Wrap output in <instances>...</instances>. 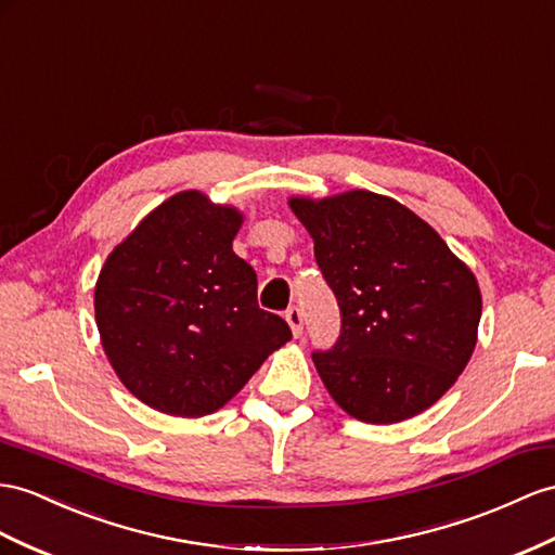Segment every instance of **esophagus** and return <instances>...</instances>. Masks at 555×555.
Segmentation results:
<instances>
[{
    "label": "esophagus",
    "instance_id": "34e87169",
    "mask_svg": "<svg viewBox=\"0 0 555 555\" xmlns=\"http://www.w3.org/2000/svg\"><path fill=\"white\" fill-rule=\"evenodd\" d=\"M286 321H288V325H291V331H293V335L295 337H300L302 335V311H300V307H288L286 309Z\"/></svg>",
    "mask_w": 555,
    "mask_h": 555
}]
</instances>
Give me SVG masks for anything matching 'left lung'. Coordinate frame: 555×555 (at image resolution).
Segmentation results:
<instances>
[{"label":"left lung","instance_id":"1","mask_svg":"<svg viewBox=\"0 0 555 555\" xmlns=\"http://www.w3.org/2000/svg\"><path fill=\"white\" fill-rule=\"evenodd\" d=\"M291 208L314 238L339 335L311 359L337 405L371 424L420 415L476 347L480 291L429 224L393 198L347 192Z\"/></svg>","mask_w":555,"mask_h":555}]
</instances>
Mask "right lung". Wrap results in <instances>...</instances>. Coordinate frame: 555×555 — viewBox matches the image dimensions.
I'll list each match as a JSON object with an SVG mask.
<instances>
[{
	"mask_svg": "<svg viewBox=\"0 0 555 555\" xmlns=\"http://www.w3.org/2000/svg\"><path fill=\"white\" fill-rule=\"evenodd\" d=\"M234 208L180 192L107 258L95 321L124 387L178 417L216 413L246 385L291 325L258 305L255 269L232 250Z\"/></svg>",
	"mask_w": 555,
	"mask_h": 555,
	"instance_id": "1",
	"label": "right lung"
}]
</instances>
